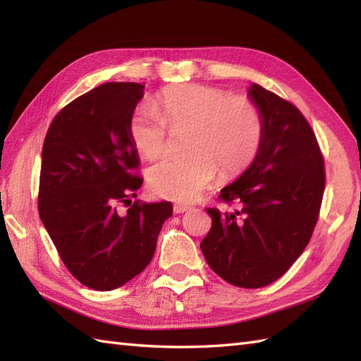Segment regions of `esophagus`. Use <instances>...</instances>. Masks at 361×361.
<instances>
[{"label": "esophagus", "instance_id": "obj_1", "mask_svg": "<svg viewBox=\"0 0 361 361\" xmlns=\"http://www.w3.org/2000/svg\"><path fill=\"white\" fill-rule=\"evenodd\" d=\"M190 209H192V206L183 204V203H176V204L173 206V212H175V214H183V212L190 211Z\"/></svg>", "mask_w": 361, "mask_h": 361}]
</instances>
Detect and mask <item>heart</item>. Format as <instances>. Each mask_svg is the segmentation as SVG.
<instances>
[{"mask_svg":"<svg viewBox=\"0 0 361 361\" xmlns=\"http://www.w3.org/2000/svg\"><path fill=\"white\" fill-rule=\"evenodd\" d=\"M155 109L137 106L128 121V133L142 157L155 159L167 145V127L189 128L188 153L167 157L150 167L147 181L159 197L190 202L221 178L240 175L262 147L265 126L259 106L245 96L206 85H176L157 96Z\"/></svg>","mask_w":361,"mask_h":361,"instance_id":"1","label":"heart"}]
</instances>
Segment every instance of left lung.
<instances>
[{"label": "left lung", "instance_id": "8db88e82", "mask_svg": "<svg viewBox=\"0 0 361 361\" xmlns=\"http://www.w3.org/2000/svg\"><path fill=\"white\" fill-rule=\"evenodd\" d=\"M248 94L264 116L262 147L220 190L219 200L237 208H206L212 226L200 248L221 279L260 288L286 274L310 242L326 171L315 132L293 104L257 83Z\"/></svg>", "mask_w": 361, "mask_h": 361}]
</instances>
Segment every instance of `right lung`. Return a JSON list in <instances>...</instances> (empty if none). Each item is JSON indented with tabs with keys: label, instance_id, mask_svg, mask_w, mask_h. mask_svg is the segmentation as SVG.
I'll return each mask as SVG.
<instances>
[{
	"label": "right lung",
	"instance_id": "obj_1",
	"mask_svg": "<svg viewBox=\"0 0 361 361\" xmlns=\"http://www.w3.org/2000/svg\"><path fill=\"white\" fill-rule=\"evenodd\" d=\"M142 90L102 83L65 105L43 142L38 214L65 267L93 290H114L140 274L172 216L169 202L130 200L142 185L128 133Z\"/></svg>",
	"mask_w": 361,
	"mask_h": 361
}]
</instances>
